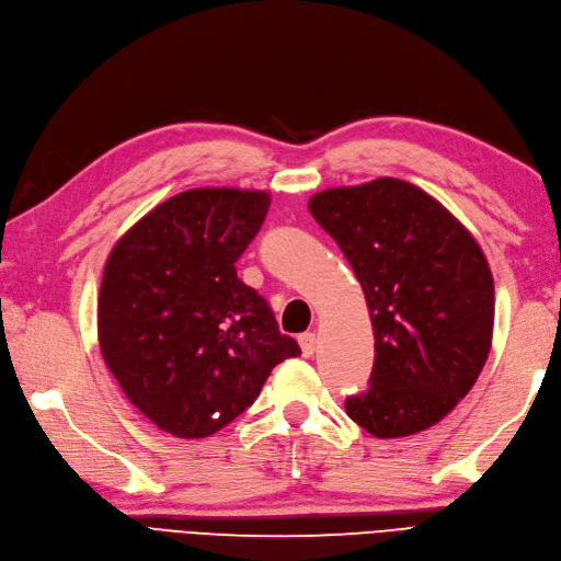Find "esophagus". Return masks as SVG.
<instances>
[{
  "instance_id": "obj_1",
  "label": "esophagus",
  "mask_w": 561,
  "mask_h": 561,
  "mask_svg": "<svg viewBox=\"0 0 561 561\" xmlns=\"http://www.w3.org/2000/svg\"><path fill=\"white\" fill-rule=\"evenodd\" d=\"M298 343H300V353H304V357H310L314 353V348H318V336H314L312 332H306L298 336Z\"/></svg>"
}]
</instances>
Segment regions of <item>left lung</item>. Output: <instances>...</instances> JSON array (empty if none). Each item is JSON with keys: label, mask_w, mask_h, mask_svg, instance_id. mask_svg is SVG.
Wrapping results in <instances>:
<instances>
[{"label": "left lung", "mask_w": 561, "mask_h": 561, "mask_svg": "<svg viewBox=\"0 0 561 561\" xmlns=\"http://www.w3.org/2000/svg\"><path fill=\"white\" fill-rule=\"evenodd\" d=\"M308 208L348 257L375 327L369 389L346 398L348 417L377 438L438 424L491 353L495 286L477 239L396 178L324 190Z\"/></svg>", "instance_id": "8db88e82"}]
</instances>
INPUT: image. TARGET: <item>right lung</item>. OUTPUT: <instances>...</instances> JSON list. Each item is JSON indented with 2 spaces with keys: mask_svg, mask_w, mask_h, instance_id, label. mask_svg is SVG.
<instances>
[{
  "mask_svg": "<svg viewBox=\"0 0 561 561\" xmlns=\"http://www.w3.org/2000/svg\"><path fill=\"white\" fill-rule=\"evenodd\" d=\"M267 192L204 186L170 196L116 241L96 304L99 348L127 400L178 438H206L253 405L300 355L234 263Z\"/></svg>",
  "mask_w": 561,
  "mask_h": 561,
  "instance_id": "obj_1",
  "label": "right lung"
}]
</instances>
